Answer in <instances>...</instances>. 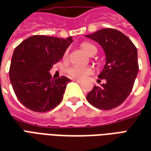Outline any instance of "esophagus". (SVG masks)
I'll use <instances>...</instances> for the list:
<instances>
[{"label": "esophagus", "mask_w": 151, "mask_h": 151, "mask_svg": "<svg viewBox=\"0 0 151 151\" xmlns=\"http://www.w3.org/2000/svg\"><path fill=\"white\" fill-rule=\"evenodd\" d=\"M73 81H74V82H76V83H82V80H79V79H74Z\"/></svg>", "instance_id": "1"}]
</instances>
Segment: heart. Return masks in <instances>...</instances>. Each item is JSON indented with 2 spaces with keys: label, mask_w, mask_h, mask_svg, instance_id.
<instances>
[{
  "label": "heart",
  "mask_w": 151,
  "mask_h": 151,
  "mask_svg": "<svg viewBox=\"0 0 151 151\" xmlns=\"http://www.w3.org/2000/svg\"><path fill=\"white\" fill-rule=\"evenodd\" d=\"M82 50L88 55H90L93 52L96 51V47L92 45L91 43L83 42L81 44ZM67 55V52L65 53V56ZM93 70L90 67H82V66H73L68 68V73L70 77L76 79H84L86 78L88 75L92 73Z\"/></svg>",
  "instance_id": "obj_1"
}]
</instances>
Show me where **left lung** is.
<instances>
[{
	"label": "left lung",
	"mask_w": 151,
	"mask_h": 151,
	"mask_svg": "<svg viewBox=\"0 0 151 151\" xmlns=\"http://www.w3.org/2000/svg\"><path fill=\"white\" fill-rule=\"evenodd\" d=\"M85 37L104 50L105 64L98 78L106 81L101 86H94L86 100L100 109L116 108L127 99L134 85L139 70L137 50L127 36L113 28H102Z\"/></svg>",
	"instance_id": "1"
}]
</instances>
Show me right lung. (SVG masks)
<instances>
[{"label": "right lung", "mask_w": 151, "mask_h": 151, "mask_svg": "<svg viewBox=\"0 0 151 151\" xmlns=\"http://www.w3.org/2000/svg\"><path fill=\"white\" fill-rule=\"evenodd\" d=\"M72 37L66 39L35 35L25 39L14 49L9 79L21 103L35 112H46L62 101L68 83L65 76L54 79L50 70L62 59Z\"/></svg>", "instance_id": "right-lung-1"}]
</instances>
